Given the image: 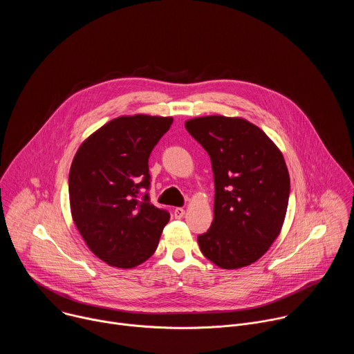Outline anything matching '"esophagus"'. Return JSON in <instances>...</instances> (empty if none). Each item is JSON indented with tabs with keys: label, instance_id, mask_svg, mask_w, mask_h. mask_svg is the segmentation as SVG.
I'll return each instance as SVG.
<instances>
[{
	"label": "esophagus",
	"instance_id": "esophagus-1",
	"mask_svg": "<svg viewBox=\"0 0 354 354\" xmlns=\"http://www.w3.org/2000/svg\"><path fill=\"white\" fill-rule=\"evenodd\" d=\"M183 214H185V209H182V207H176V209L174 210V216H175V218H182V217H183Z\"/></svg>",
	"mask_w": 354,
	"mask_h": 354
}]
</instances>
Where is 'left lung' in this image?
<instances>
[{"label": "left lung", "instance_id": "1", "mask_svg": "<svg viewBox=\"0 0 354 354\" xmlns=\"http://www.w3.org/2000/svg\"><path fill=\"white\" fill-rule=\"evenodd\" d=\"M185 127L207 151L214 174V220L197 236L201 254L223 269L257 262L277 238L288 206L283 154L243 119L196 118Z\"/></svg>", "mask_w": 354, "mask_h": 354}]
</instances>
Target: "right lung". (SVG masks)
<instances>
[{
  "mask_svg": "<svg viewBox=\"0 0 354 354\" xmlns=\"http://www.w3.org/2000/svg\"><path fill=\"white\" fill-rule=\"evenodd\" d=\"M172 118L123 116L78 148L68 176L73 220L93 254L130 269L154 254L169 213L151 203L148 158Z\"/></svg>",
  "mask_w": 354,
  "mask_h": 354,
  "instance_id": "add662e5",
  "label": "right lung"
}]
</instances>
